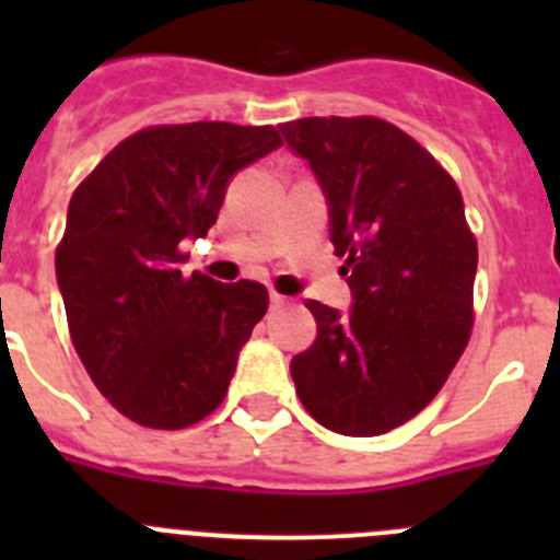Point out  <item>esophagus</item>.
<instances>
[{
    "instance_id": "1",
    "label": "esophagus",
    "mask_w": 560,
    "mask_h": 560,
    "mask_svg": "<svg viewBox=\"0 0 560 560\" xmlns=\"http://www.w3.org/2000/svg\"><path fill=\"white\" fill-rule=\"evenodd\" d=\"M269 303H271V308H283V305L289 303V296H283V294H277V291H271V294H269Z\"/></svg>"
}]
</instances>
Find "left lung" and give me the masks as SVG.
I'll return each mask as SVG.
<instances>
[{
    "label": "left lung",
    "instance_id": "left-lung-1",
    "mask_svg": "<svg viewBox=\"0 0 560 560\" xmlns=\"http://www.w3.org/2000/svg\"><path fill=\"white\" fill-rule=\"evenodd\" d=\"M280 131L323 185L353 291L350 314L305 303L316 341L291 359L296 395L330 432L384 434L429 407L471 339L477 237L463 196L381 117H303Z\"/></svg>",
    "mask_w": 560,
    "mask_h": 560
}]
</instances>
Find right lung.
Returning <instances> with one entry per match:
<instances>
[{
    "mask_svg": "<svg viewBox=\"0 0 560 560\" xmlns=\"http://www.w3.org/2000/svg\"><path fill=\"white\" fill-rule=\"evenodd\" d=\"M283 145L275 126H148L69 199L56 249L72 345L114 409L148 429L215 412L269 291L182 275V246L215 224L226 182Z\"/></svg>",
    "mask_w": 560,
    "mask_h": 560,
    "instance_id": "obj_1",
    "label": "right lung"
}]
</instances>
